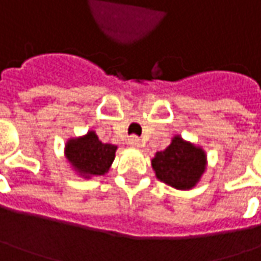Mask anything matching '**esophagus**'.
Segmentation results:
<instances>
[{"instance_id":"obj_1","label":"esophagus","mask_w":261,"mask_h":261,"mask_svg":"<svg viewBox=\"0 0 261 261\" xmlns=\"http://www.w3.org/2000/svg\"><path fill=\"white\" fill-rule=\"evenodd\" d=\"M127 144L130 146H134V148H139L141 146V139L138 138L136 135L129 136V139H127Z\"/></svg>"}]
</instances>
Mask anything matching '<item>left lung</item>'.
<instances>
[{
  "label": "left lung",
  "instance_id": "left-lung-1",
  "mask_svg": "<svg viewBox=\"0 0 261 261\" xmlns=\"http://www.w3.org/2000/svg\"><path fill=\"white\" fill-rule=\"evenodd\" d=\"M205 152L200 148L174 138L164 151L156 152L152 168L156 177L175 189H192L205 171Z\"/></svg>",
  "mask_w": 261,
  "mask_h": 261
}]
</instances>
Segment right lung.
<instances>
[{
  "label": "right lung",
  "mask_w": 261,
  "mask_h": 261,
  "mask_svg": "<svg viewBox=\"0 0 261 261\" xmlns=\"http://www.w3.org/2000/svg\"><path fill=\"white\" fill-rule=\"evenodd\" d=\"M116 145L103 144L94 132L66 144V158L81 174L103 175L115 160Z\"/></svg>",
  "instance_id": "obj_1"
}]
</instances>
